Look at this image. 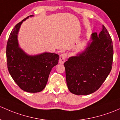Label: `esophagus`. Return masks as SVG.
Wrapping results in <instances>:
<instances>
[{"label":"esophagus","instance_id":"obj_1","mask_svg":"<svg viewBox=\"0 0 120 120\" xmlns=\"http://www.w3.org/2000/svg\"><path fill=\"white\" fill-rule=\"evenodd\" d=\"M67 57V55L65 53L61 54L60 56V57H59V63L63 64L65 62V60Z\"/></svg>","mask_w":120,"mask_h":120}]
</instances>
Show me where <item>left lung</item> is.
I'll use <instances>...</instances> for the list:
<instances>
[{"label":"left lung","instance_id":"8db88e82","mask_svg":"<svg viewBox=\"0 0 120 120\" xmlns=\"http://www.w3.org/2000/svg\"><path fill=\"white\" fill-rule=\"evenodd\" d=\"M113 42L102 25L101 31L91 35L84 49L64 63L67 87L75 95H89L98 90L112 70Z\"/></svg>","mask_w":120,"mask_h":120}]
</instances>
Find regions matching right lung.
I'll return each instance as SVG.
<instances>
[{"label":"right lung","instance_id":"obj_1","mask_svg":"<svg viewBox=\"0 0 120 120\" xmlns=\"http://www.w3.org/2000/svg\"><path fill=\"white\" fill-rule=\"evenodd\" d=\"M29 16L15 26L10 33L7 48V67L12 79L22 90L28 93H38L45 87L52 68L58 64L59 56L45 52L29 55L20 47L18 33L21 25Z\"/></svg>","mask_w":120,"mask_h":120}]
</instances>
